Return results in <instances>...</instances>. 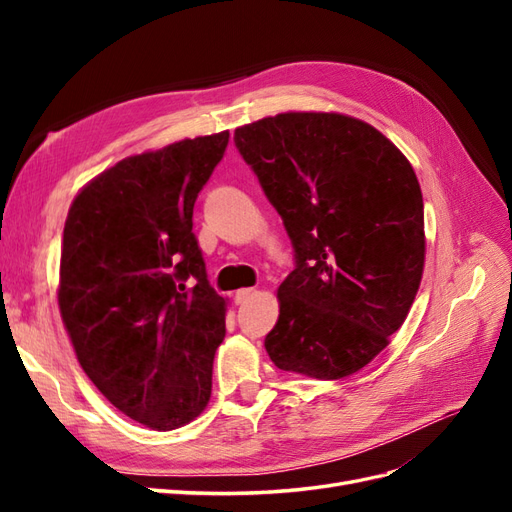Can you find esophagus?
<instances>
[{
    "label": "esophagus",
    "instance_id": "1",
    "mask_svg": "<svg viewBox=\"0 0 512 512\" xmlns=\"http://www.w3.org/2000/svg\"><path fill=\"white\" fill-rule=\"evenodd\" d=\"M254 294H256L254 288H241V290L235 292V303H237V305H243L247 299H252Z\"/></svg>",
    "mask_w": 512,
    "mask_h": 512
}]
</instances>
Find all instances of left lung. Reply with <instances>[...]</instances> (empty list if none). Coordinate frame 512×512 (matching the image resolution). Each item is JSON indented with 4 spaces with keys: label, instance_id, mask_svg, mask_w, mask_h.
Instances as JSON below:
<instances>
[{
    "label": "left lung",
    "instance_id": "8db88e82",
    "mask_svg": "<svg viewBox=\"0 0 512 512\" xmlns=\"http://www.w3.org/2000/svg\"><path fill=\"white\" fill-rule=\"evenodd\" d=\"M235 145L282 215L297 267L265 337L275 367L318 380L363 369L389 346L421 286L423 194L414 168L369 123L280 113Z\"/></svg>",
    "mask_w": 512,
    "mask_h": 512
}]
</instances>
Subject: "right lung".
I'll return each instance as SVG.
<instances>
[{"label": "right lung", "mask_w": 512, "mask_h": 512, "mask_svg": "<svg viewBox=\"0 0 512 512\" xmlns=\"http://www.w3.org/2000/svg\"><path fill=\"white\" fill-rule=\"evenodd\" d=\"M228 132L130 156L91 179L64 226L59 312L87 378L126 416L170 431L211 397L226 301L192 232Z\"/></svg>", "instance_id": "add662e5"}]
</instances>
